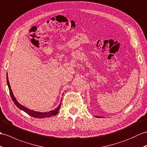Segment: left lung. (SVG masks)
I'll use <instances>...</instances> for the list:
<instances>
[{"instance_id": "8db88e82", "label": "left lung", "mask_w": 147, "mask_h": 147, "mask_svg": "<svg viewBox=\"0 0 147 147\" xmlns=\"http://www.w3.org/2000/svg\"><path fill=\"white\" fill-rule=\"evenodd\" d=\"M99 118H100V117H99Z\"/></svg>"}]
</instances>
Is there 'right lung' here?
<instances>
[{
	"mask_svg": "<svg viewBox=\"0 0 147 147\" xmlns=\"http://www.w3.org/2000/svg\"><path fill=\"white\" fill-rule=\"evenodd\" d=\"M7 85H8V87H9V93L10 94H11V96L12 101H13V103L14 104L18 107L20 110H21L22 111H24V112H26V113L28 114L29 115L31 116L32 117H34V118H49L52 117V116L54 115H56L57 114L58 111L59 110V108L61 107V103L59 105V106L56 108L54 109V110H51L49 112H38V111H34L33 110H30L29 109L26 108L25 107H24V106L21 105L20 103H18V101H17V100L16 99V98L14 97L12 91L11 90V86H10V84H9V78L7 76Z\"/></svg>",
	"mask_w": 147,
	"mask_h": 147,
	"instance_id": "1",
	"label": "right lung"
}]
</instances>
